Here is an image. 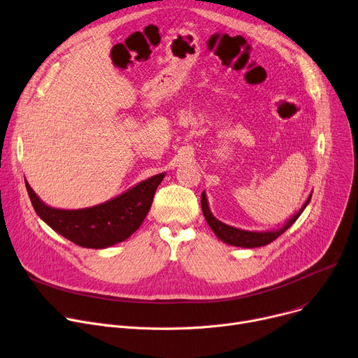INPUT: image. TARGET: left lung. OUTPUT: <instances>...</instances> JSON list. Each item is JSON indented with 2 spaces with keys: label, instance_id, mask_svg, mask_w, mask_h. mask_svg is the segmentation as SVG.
Masks as SVG:
<instances>
[{
  "label": "left lung",
  "instance_id": "1",
  "mask_svg": "<svg viewBox=\"0 0 358 358\" xmlns=\"http://www.w3.org/2000/svg\"><path fill=\"white\" fill-rule=\"evenodd\" d=\"M310 198H312V194L308 196V199L305 201V203L302 205V208L299 209V211L296 214H293L285 224H282V227H278L275 229H268V231H247V229H241V228L227 225L222 221L217 220L213 215L211 209H209L205 191L201 195V206H202V213H203V217H205L208 225L211 227V229L214 231V234L221 241H224L225 244H229V245H236V247L255 248V247L266 245V244L271 243L273 240H276L279 236H282L285 231L289 227H292V224L299 218V215L303 213V209L308 206Z\"/></svg>",
  "mask_w": 358,
  "mask_h": 358
}]
</instances>
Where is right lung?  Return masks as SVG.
I'll list each match as a JSON object with an SVG mask.
<instances>
[{
    "instance_id": "right-lung-1",
    "label": "right lung",
    "mask_w": 358,
    "mask_h": 358,
    "mask_svg": "<svg viewBox=\"0 0 358 358\" xmlns=\"http://www.w3.org/2000/svg\"><path fill=\"white\" fill-rule=\"evenodd\" d=\"M164 175H155L107 202L82 209L52 208L36 195L27 180L26 187L36 214L57 234L85 248H107L127 240L140 228Z\"/></svg>"
}]
</instances>
